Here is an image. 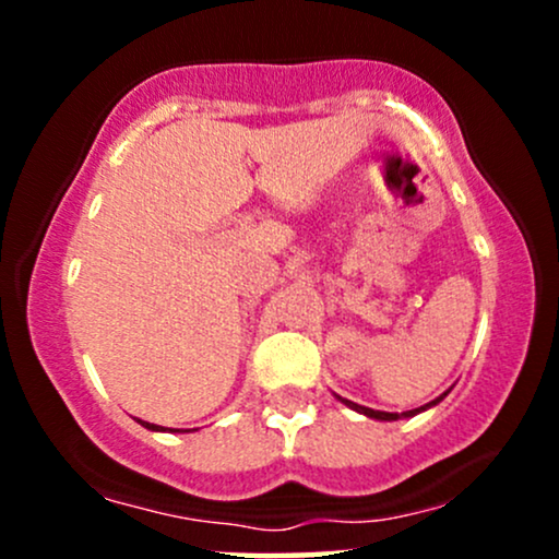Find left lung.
<instances>
[{"label": "left lung", "mask_w": 559, "mask_h": 559, "mask_svg": "<svg viewBox=\"0 0 559 559\" xmlns=\"http://www.w3.org/2000/svg\"><path fill=\"white\" fill-rule=\"evenodd\" d=\"M447 394H449V391H444V394H441V396H436L433 402L423 404V407H418V409H407V413H383V409H370V407H362V404L344 400V396H338V394H333V396H336V400L342 402V404H346V407H349V409H355V413L365 415V418H373V420H386V423H391V420H402V418H415V415H418V413H426L428 407H436V404H439L441 400H444Z\"/></svg>", "instance_id": "8db88e82"}]
</instances>
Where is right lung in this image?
<instances>
[{
	"label": "right lung",
	"instance_id": "obj_1",
	"mask_svg": "<svg viewBox=\"0 0 559 559\" xmlns=\"http://www.w3.org/2000/svg\"><path fill=\"white\" fill-rule=\"evenodd\" d=\"M139 423H141V426H144V428H150V431H159V433H163V431L176 433V431H178V428H163V426H155V423H146V420H139Z\"/></svg>",
	"mask_w": 559,
	"mask_h": 559
}]
</instances>
